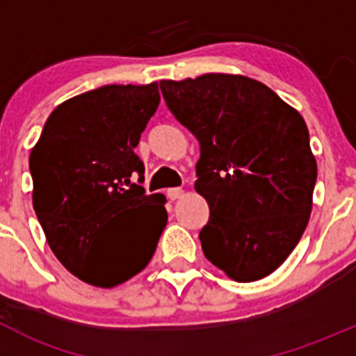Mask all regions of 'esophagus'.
Segmentation results:
<instances>
[{
	"label": "esophagus",
	"mask_w": 356,
	"mask_h": 356,
	"mask_svg": "<svg viewBox=\"0 0 356 356\" xmlns=\"http://www.w3.org/2000/svg\"><path fill=\"white\" fill-rule=\"evenodd\" d=\"M167 196H168V200H179V198H182V196H184V189H181V188H172V189H168V191H167Z\"/></svg>",
	"instance_id": "obj_1"
}]
</instances>
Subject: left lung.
Listing matches in <instances>:
<instances>
[{
  "mask_svg": "<svg viewBox=\"0 0 356 356\" xmlns=\"http://www.w3.org/2000/svg\"><path fill=\"white\" fill-rule=\"evenodd\" d=\"M160 89L200 143L195 189L210 207L204 257L238 282L267 277L310 220L317 161L303 117L245 75L160 81Z\"/></svg>",
  "mask_w": 356,
  "mask_h": 356,
  "instance_id": "1",
  "label": "left lung"
}]
</instances>
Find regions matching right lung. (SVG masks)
Masks as SVG:
<instances>
[{
	"label": "right lung",
	"instance_id": "add662e5",
	"mask_svg": "<svg viewBox=\"0 0 356 356\" xmlns=\"http://www.w3.org/2000/svg\"><path fill=\"white\" fill-rule=\"evenodd\" d=\"M160 103L158 84L103 86L56 106L32 148V204L70 274L115 288L143 270L167 225L165 196L146 195L134 153Z\"/></svg>",
	"mask_w": 356,
	"mask_h": 356
}]
</instances>
